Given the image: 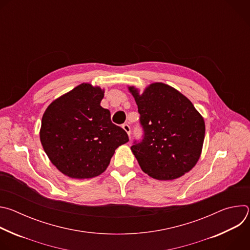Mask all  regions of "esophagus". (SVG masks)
Masks as SVG:
<instances>
[{"mask_svg": "<svg viewBox=\"0 0 250 250\" xmlns=\"http://www.w3.org/2000/svg\"><path fill=\"white\" fill-rule=\"evenodd\" d=\"M123 128L125 129V131L127 133V135L129 136L130 135V126L128 125H126V124H125V125H123Z\"/></svg>", "mask_w": 250, "mask_h": 250, "instance_id": "34e87169", "label": "esophagus"}]
</instances>
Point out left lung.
I'll list each match as a JSON object with an SVG mask.
<instances>
[{
  "label": "left lung",
  "instance_id": "8db88e82",
  "mask_svg": "<svg viewBox=\"0 0 250 250\" xmlns=\"http://www.w3.org/2000/svg\"><path fill=\"white\" fill-rule=\"evenodd\" d=\"M140 114L145 137L131 146L141 170L154 179L180 178L199 161L205 121L192 102L175 88L155 82L144 92L127 86Z\"/></svg>",
  "mask_w": 250,
  "mask_h": 250
}]
</instances>
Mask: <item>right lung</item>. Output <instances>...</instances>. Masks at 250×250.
<instances>
[{
    "label": "right lung",
    "mask_w": 250,
    "mask_h": 250,
    "mask_svg": "<svg viewBox=\"0 0 250 250\" xmlns=\"http://www.w3.org/2000/svg\"><path fill=\"white\" fill-rule=\"evenodd\" d=\"M104 89L82 83L55 99L45 110L40 130L51 163L72 179H89L108 168L115 150L128 136L101 106Z\"/></svg>",
    "instance_id": "obj_1"
}]
</instances>
